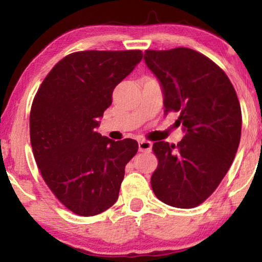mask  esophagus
Instances as JSON below:
<instances>
[{"mask_svg":"<svg viewBox=\"0 0 262 262\" xmlns=\"http://www.w3.org/2000/svg\"><path fill=\"white\" fill-rule=\"evenodd\" d=\"M152 148V143L149 141H140L139 142V150L141 152H150Z\"/></svg>","mask_w":262,"mask_h":262,"instance_id":"obj_1","label":"esophagus"}]
</instances>
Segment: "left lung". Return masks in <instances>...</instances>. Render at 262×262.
<instances>
[{
  "label": "left lung",
  "instance_id": "1",
  "mask_svg": "<svg viewBox=\"0 0 262 262\" xmlns=\"http://www.w3.org/2000/svg\"><path fill=\"white\" fill-rule=\"evenodd\" d=\"M145 63L164 92L165 113L179 114L185 136L178 144L155 142L158 159L151 187L176 208L198 207L219 187L236 156L242 110L236 90L209 57L190 48L147 50Z\"/></svg>",
  "mask_w": 262,
  "mask_h": 262
}]
</instances>
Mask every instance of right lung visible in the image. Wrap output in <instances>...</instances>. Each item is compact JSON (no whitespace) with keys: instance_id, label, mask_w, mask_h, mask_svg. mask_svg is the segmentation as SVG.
<instances>
[{"instance_id":"add662e5","label":"right lung","mask_w":262,"mask_h":262,"mask_svg":"<svg viewBox=\"0 0 262 262\" xmlns=\"http://www.w3.org/2000/svg\"><path fill=\"white\" fill-rule=\"evenodd\" d=\"M132 51H82L64 56L31 106L30 140L42 179L67 209L95 216L118 200L125 166L139 149L130 139L97 133L114 88L142 60Z\"/></svg>"}]
</instances>
